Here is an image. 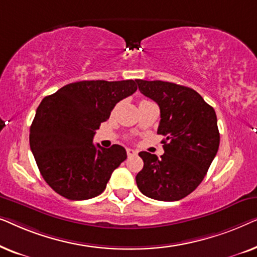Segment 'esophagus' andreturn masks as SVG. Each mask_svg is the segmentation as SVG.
I'll return each mask as SVG.
<instances>
[{
	"label": "esophagus",
	"mask_w": 257,
	"mask_h": 257,
	"mask_svg": "<svg viewBox=\"0 0 257 257\" xmlns=\"http://www.w3.org/2000/svg\"><path fill=\"white\" fill-rule=\"evenodd\" d=\"M126 152H127L128 157H133V156H137V154H138V152H137L136 150H132V149H127L126 150Z\"/></svg>",
	"instance_id": "obj_1"
}]
</instances>
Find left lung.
<instances>
[{"instance_id": "8db88e82", "label": "left lung", "mask_w": 257, "mask_h": 257, "mask_svg": "<svg viewBox=\"0 0 257 257\" xmlns=\"http://www.w3.org/2000/svg\"><path fill=\"white\" fill-rule=\"evenodd\" d=\"M144 96L160 107L158 135L165 153L140 152L143 170L136 181L144 195L159 201H178L205 178L220 145L214 108L191 87L163 80L137 79Z\"/></svg>"}]
</instances>
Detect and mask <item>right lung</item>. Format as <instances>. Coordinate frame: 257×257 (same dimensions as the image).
Segmentation results:
<instances>
[{
  "label": "right lung",
  "mask_w": 257,
  "mask_h": 257,
  "mask_svg": "<svg viewBox=\"0 0 257 257\" xmlns=\"http://www.w3.org/2000/svg\"><path fill=\"white\" fill-rule=\"evenodd\" d=\"M136 80H82L47 96L30 127V149L45 182L69 200L104 192L112 172L127 158L120 145L92 143L115 104L135 93Z\"/></svg>",
  "instance_id": "obj_1"
}]
</instances>
